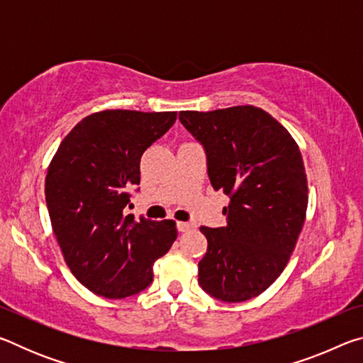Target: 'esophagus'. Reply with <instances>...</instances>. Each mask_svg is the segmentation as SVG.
I'll list each match as a JSON object with an SVG mask.
<instances>
[{
  "mask_svg": "<svg viewBox=\"0 0 363 363\" xmlns=\"http://www.w3.org/2000/svg\"><path fill=\"white\" fill-rule=\"evenodd\" d=\"M176 227H177V230H179V232H189V230L195 229V224H192V223H177Z\"/></svg>",
  "mask_w": 363,
  "mask_h": 363,
  "instance_id": "obj_1",
  "label": "esophagus"
}]
</instances>
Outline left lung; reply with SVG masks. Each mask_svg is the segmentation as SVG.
Segmentation results:
<instances>
[{
    "instance_id": "8db88e82",
    "label": "left lung",
    "mask_w": 363,
    "mask_h": 363,
    "mask_svg": "<svg viewBox=\"0 0 363 363\" xmlns=\"http://www.w3.org/2000/svg\"><path fill=\"white\" fill-rule=\"evenodd\" d=\"M203 145L208 177L230 203L224 227H200L208 240L199 284L213 298L242 303L279 279L296 247L307 210V179L291 134L262 108L237 106L181 112Z\"/></svg>"
}]
</instances>
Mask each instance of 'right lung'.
<instances>
[{
    "label": "right lung",
    "mask_w": 363,
    "mask_h": 363,
    "mask_svg": "<svg viewBox=\"0 0 363 363\" xmlns=\"http://www.w3.org/2000/svg\"><path fill=\"white\" fill-rule=\"evenodd\" d=\"M176 116L93 113L67 134L49 164L45 194L54 235L72 274L94 294L120 299L145 290L153 262L176 240L174 220L125 213L130 190L140 182V157Z\"/></svg>",
    "instance_id": "1"
}]
</instances>
